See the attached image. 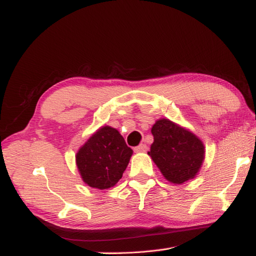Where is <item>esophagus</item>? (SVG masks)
<instances>
[{"label":"esophagus","mask_w":256,"mask_h":256,"mask_svg":"<svg viewBox=\"0 0 256 256\" xmlns=\"http://www.w3.org/2000/svg\"><path fill=\"white\" fill-rule=\"evenodd\" d=\"M148 148L146 144H140L136 148H134V152H136V153H145V152H148Z\"/></svg>","instance_id":"obj_1"}]
</instances>
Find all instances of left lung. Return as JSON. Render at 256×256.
<instances>
[{"label": "left lung", "instance_id": "8db88e82", "mask_svg": "<svg viewBox=\"0 0 256 256\" xmlns=\"http://www.w3.org/2000/svg\"><path fill=\"white\" fill-rule=\"evenodd\" d=\"M152 134L154 143L148 155L167 180L182 184L197 175L204 158V148L196 135L167 118L157 121Z\"/></svg>", "mask_w": 256, "mask_h": 256}]
</instances>
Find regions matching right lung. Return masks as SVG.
<instances>
[{
	"label": "right lung",
	"mask_w": 256,
	"mask_h": 256,
	"mask_svg": "<svg viewBox=\"0 0 256 256\" xmlns=\"http://www.w3.org/2000/svg\"><path fill=\"white\" fill-rule=\"evenodd\" d=\"M132 153L116 128L103 126L79 150L76 160L86 184L108 189L122 178Z\"/></svg>",
	"instance_id": "1"
}]
</instances>
